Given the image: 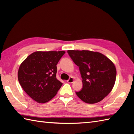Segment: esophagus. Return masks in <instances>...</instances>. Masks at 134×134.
<instances>
[{
  "label": "esophagus",
  "mask_w": 134,
  "mask_h": 134,
  "mask_svg": "<svg viewBox=\"0 0 134 134\" xmlns=\"http://www.w3.org/2000/svg\"><path fill=\"white\" fill-rule=\"evenodd\" d=\"M74 78L73 77H70L69 78V79L67 81V82L68 83H73L74 82Z\"/></svg>",
  "instance_id": "1"
}]
</instances>
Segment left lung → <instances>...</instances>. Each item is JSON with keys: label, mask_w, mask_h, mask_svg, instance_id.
Returning <instances> with one entry per match:
<instances>
[{"label": "left lung", "mask_w": 134, "mask_h": 134, "mask_svg": "<svg viewBox=\"0 0 134 134\" xmlns=\"http://www.w3.org/2000/svg\"><path fill=\"white\" fill-rule=\"evenodd\" d=\"M79 66L83 87L77 96L84 102L93 104L102 100L111 92L116 80V68L111 60L99 52L68 50Z\"/></svg>", "instance_id": "8db88e82"}]
</instances>
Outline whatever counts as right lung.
<instances>
[{
    "mask_svg": "<svg viewBox=\"0 0 134 134\" xmlns=\"http://www.w3.org/2000/svg\"><path fill=\"white\" fill-rule=\"evenodd\" d=\"M65 51H37L19 66L18 77L24 92L38 103H46L56 95L63 85L56 78L57 64Z\"/></svg>",
    "mask_w": 134,
    "mask_h": 134,
    "instance_id": "add662e5",
    "label": "right lung"
}]
</instances>
